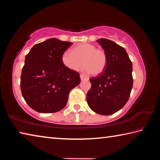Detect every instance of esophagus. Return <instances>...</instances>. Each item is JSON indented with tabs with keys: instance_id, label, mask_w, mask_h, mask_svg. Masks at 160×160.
I'll use <instances>...</instances> for the list:
<instances>
[{
	"instance_id": "esophagus-1",
	"label": "esophagus",
	"mask_w": 160,
	"mask_h": 160,
	"mask_svg": "<svg viewBox=\"0 0 160 160\" xmlns=\"http://www.w3.org/2000/svg\"><path fill=\"white\" fill-rule=\"evenodd\" d=\"M80 79H81V80H88V78H87L85 75H82L81 74L80 75Z\"/></svg>"
}]
</instances>
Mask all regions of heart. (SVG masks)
Masks as SVG:
<instances>
[{"label":"heart","mask_w":160,"mask_h":160,"mask_svg":"<svg viewBox=\"0 0 160 160\" xmlns=\"http://www.w3.org/2000/svg\"><path fill=\"white\" fill-rule=\"evenodd\" d=\"M62 62L72 70H79L83 64L84 71L98 75L106 68L107 56L103 49L97 48L92 44L82 43L73 47L72 51H65L62 55Z\"/></svg>","instance_id":"1"}]
</instances>
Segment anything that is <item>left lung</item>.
<instances>
[{
    "instance_id": "obj_1",
    "label": "left lung",
    "mask_w": 160,
    "mask_h": 160,
    "mask_svg": "<svg viewBox=\"0 0 160 160\" xmlns=\"http://www.w3.org/2000/svg\"><path fill=\"white\" fill-rule=\"evenodd\" d=\"M97 42L107 56L106 68L95 78H90L91 88L87 102L91 109L101 115H111L124 107L132 88V63L121 46L107 39Z\"/></svg>"
}]
</instances>
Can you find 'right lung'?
<instances>
[{"instance_id": "right-lung-1", "label": "right lung", "mask_w": 160, "mask_h": 160, "mask_svg": "<svg viewBox=\"0 0 160 160\" xmlns=\"http://www.w3.org/2000/svg\"><path fill=\"white\" fill-rule=\"evenodd\" d=\"M72 44L51 38L35 44L26 55L20 88L27 104L36 112L61 111L70 90L80 84V74L62 62V55Z\"/></svg>"}]
</instances>
